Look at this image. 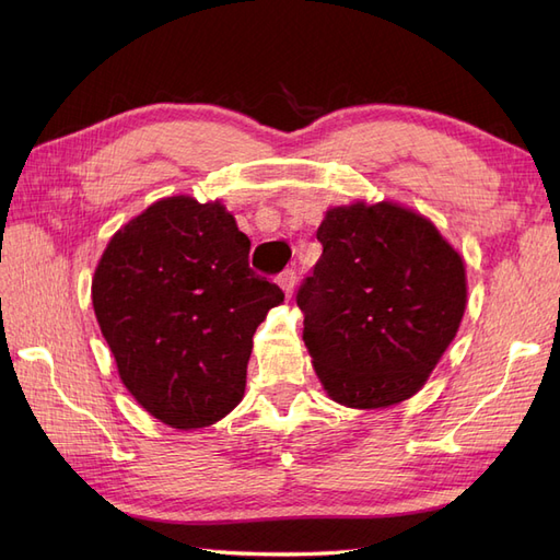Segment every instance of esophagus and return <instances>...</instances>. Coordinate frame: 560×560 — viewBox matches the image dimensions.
Returning a JSON list of instances; mask_svg holds the SVG:
<instances>
[{
    "label": "esophagus",
    "instance_id": "obj_1",
    "mask_svg": "<svg viewBox=\"0 0 560 560\" xmlns=\"http://www.w3.org/2000/svg\"><path fill=\"white\" fill-rule=\"evenodd\" d=\"M278 284L282 287V292L287 296H292L294 294V287H296V273H294V270H284V273L278 278Z\"/></svg>",
    "mask_w": 560,
    "mask_h": 560
}]
</instances>
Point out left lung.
Segmentation results:
<instances>
[{"label": "left lung", "instance_id": "obj_1", "mask_svg": "<svg viewBox=\"0 0 560 560\" xmlns=\"http://www.w3.org/2000/svg\"><path fill=\"white\" fill-rule=\"evenodd\" d=\"M322 257L296 294L325 393L387 409L428 383L467 306L465 261L428 217L393 200L329 208Z\"/></svg>", "mask_w": 560, "mask_h": 560}]
</instances>
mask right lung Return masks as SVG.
I'll use <instances>...</instances> for the list:
<instances>
[{
	"instance_id": "right-lung-1",
	"label": "right lung",
	"mask_w": 560,
	"mask_h": 560,
	"mask_svg": "<svg viewBox=\"0 0 560 560\" xmlns=\"http://www.w3.org/2000/svg\"><path fill=\"white\" fill-rule=\"evenodd\" d=\"M247 257L222 200L171 196L118 229L97 261L93 311L118 378L165 425H214L245 395L252 336L284 301Z\"/></svg>"
}]
</instances>
